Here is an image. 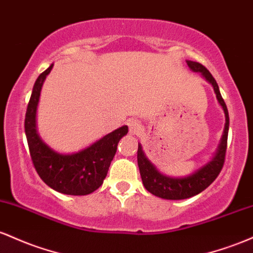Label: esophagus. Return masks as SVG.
Segmentation results:
<instances>
[{"instance_id":"obj_1","label":"esophagus","mask_w":253,"mask_h":253,"mask_svg":"<svg viewBox=\"0 0 253 253\" xmlns=\"http://www.w3.org/2000/svg\"><path fill=\"white\" fill-rule=\"evenodd\" d=\"M127 126H129L130 134L131 135L140 134V132L142 131V129H143V127H142V124L138 121H136V119H134V121H130Z\"/></svg>"}]
</instances>
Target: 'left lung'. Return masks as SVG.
<instances>
[{
  "label": "left lung",
  "mask_w": 253,
  "mask_h": 253,
  "mask_svg": "<svg viewBox=\"0 0 253 253\" xmlns=\"http://www.w3.org/2000/svg\"><path fill=\"white\" fill-rule=\"evenodd\" d=\"M186 63L192 72L200 73L203 76V79H206V81H208L212 86L218 104L225 112L226 123L220 144H218L212 158L208 163L201 166L200 169H197L188 175H184V177H169V175L161 173L155 167V165L150 163V160L146 157L143 149H142L141 143H138L137 164L138 169H140L142 183L150 194L157 196V197L164 198V200H185V198H190L192 196L201 194L203 190H206L212 181L216 179L218 173L222 169L223 163H225L229 127L228 110H227L225 101L221 96L216 81L209 73V70L198 62L186 61Z\"/></svg>",
  "instance_id": "obj_1"
}]
</instances>
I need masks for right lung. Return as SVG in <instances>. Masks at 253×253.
<instances>
[{
    "label": "right lung",
    "instance_id": "1",
    "mask_svg": "<svg viewBox=\"0 0 253 253\" xmlns=\"http://www.w3.org/2000/svg\"><path fill=\"white\" fill-rule=\"evenodd\" d=\"M53 63L37 79L25 117L31 159L42 180L51 189L64 195L84 196L100 188L117 152L118 142L127 134V126L113 130L86 148L63 154L47 146L37 131V109L42 84L52 70Z\"/></svg>",
    "mask_w": 253,
    "mask_h": 253
}]
</instances>
